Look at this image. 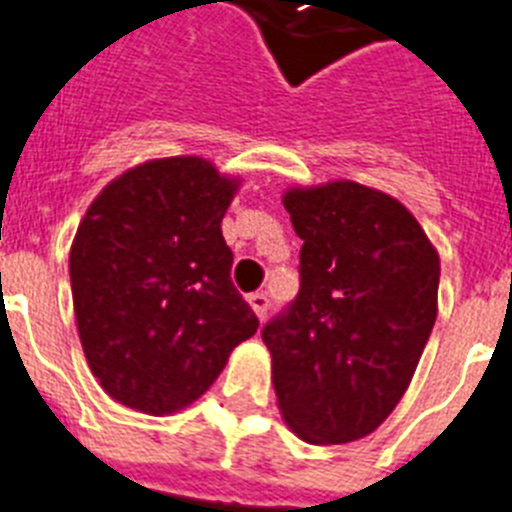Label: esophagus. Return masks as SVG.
I'll return each instance as SVG.
<instances>
[{
	"mask_svg": "<svg viewBox=\"0 0 512 512\" xmlns=\"http://www.w3.org/2000/svg\"><path fill=\"white\" fill-rule=\"evenodd\" d=\"M247 301H250V306H252V311L257 314V319L268 317L270 301H268V296H265V293H250V296H247Z\"/></svg>",
	"mask_w": 512,
	"mask_h": 512,
	"instance_id": "obj_1",
	"label": "esophagus"
}]
</instances>
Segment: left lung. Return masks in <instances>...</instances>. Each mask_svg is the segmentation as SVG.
<instances>
[{
    "label": "left lung",
    "instance_id": "left-lung-1",
    "mask_svg": "<svg viewBox=\"0 0 512 512\" xmlns=\"http://www.w3.org/2000/svg\"><path fill=\"white\" fill-rule=\"evenodd\" d=\"M301 288L265 324L278 410L301 441L379 428L410 386L438 317L441 257L397 198L353 180L288 188Z\"/></svg>",
    "mask_w": 512,
    "mask_h": 512
}]
</instances>
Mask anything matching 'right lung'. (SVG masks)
<instances>
[{"label": "right lung", "instance_id": "1", "mask_svg": "<svg viewBox=\"0 0 512 512\" xmlns=\"http://www.w3.org/2000/svg\"><path fill=\"white\" fill-rule=\"evenodd\" d=\"M239 185L203 157L151 159L108 182L79 221L69 252L77 330L115 402L146 415L185 410L257 332L221 234Z\"/></svg>", "mask_w": 512, "mask_h": 512}]
</instances>
